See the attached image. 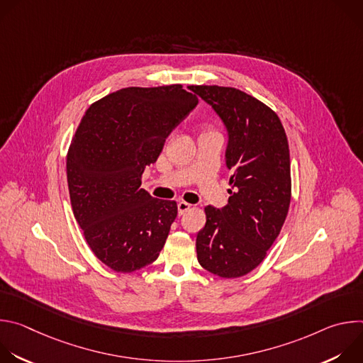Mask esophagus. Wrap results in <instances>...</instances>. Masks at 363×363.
Segmentation results:
<instances>
[{
    "instance_id": "1",
    "label": "esophagus",
    "mask_w": 363,
    "mask_h": 363,
    "mask_svg": "<svg viewBox=\"0 0 363 363\" xmlns=\"http://www.w3.org/2000/svg\"><path fill=\"white\" fill-rule=\"evenodd\" d=\"M189 208H191V205L188 202H184V201L178 202V216H184Z\"/></svg>"
}]
</instances>
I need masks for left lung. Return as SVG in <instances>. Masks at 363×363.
Masks as SVG:
<instances>
[{
    "mask_svg": "<svg viewBox=\"0 0 363 363\" xmlns=\"http://www.w3.org/2000/svg\"><path fill=\"white\" fill-rule=\"evenodd\" d=\"M189 89L221 119L228 136L225 165L231 171L228 203L205 206L196 257L213 274L237 279L264 260L287 217L289 142L279 116L255 97L234 87Z\"/></svg>",
    "mask_w": 363,
    "mask_h": 363,
    "instance_id": "1",
    "label": "left lung"
}]
</instances>
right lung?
Returning <instances> with one entry per match:
<instances>
[{"instance_id": "right-lung-1", "label": "right lung", "mask_w": 363, "mask_h": 363, "mask_svg": "<svg viewBox=\"0 0 363 363\" xmlns=\"http://www.w3.org/2000/svg\"><path fill=\"white\" fill-rule=\"evenodd\" d=\"M196 105L181 84L126 87L83 116L67 153L70 201L89 247L112 270H139L164 248L178 206L150 196L140 177Z\"/></svg>"}]
</instances>
